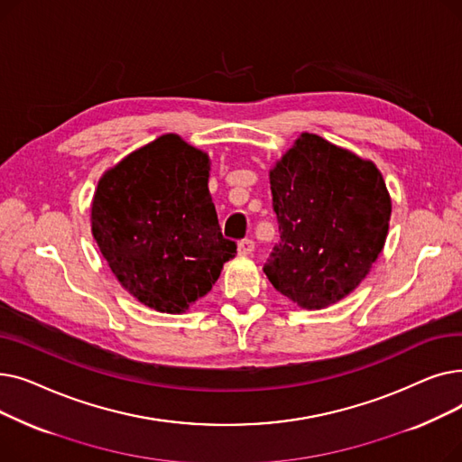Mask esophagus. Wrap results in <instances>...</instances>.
<instances>
[{
    "label": "esophagus",
    "mask_w": 462,
    "mask_h": 462,
    "mask_svg": "<svg viewBox=\"0 0 462 462\" xmlns=\"http://www.w3.org/2000/svg\"><path fill=\"white\" fill-rule=\"evenodd\" d=\"M253 251H254V241H253V239H249V237L241 239L239 244H237V253H239V254L249 256V254H253Z\"/></svg>",
    "instance_id": "1"
}]
</instances>
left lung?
<instances>
[{
    "mask_svg": "<svg viewBox=\"0 0 462 462\" xmlns=\"http://www.w3.org/2000/svg\"><path fill=\"white\" fill-rule=\"evenodd\" d=\"M281 239L263 273L303 309H324L365 279L383 249L392 199L371 161L303 133L270 172Z\"/></svg>",
    "mask_w": 462,
    "mask_h": 462,
    "instance_id": "obj_1",
    "label": "left lung"
}]
</instances>
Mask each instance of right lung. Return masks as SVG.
I'll use <instances>...</instances> for the list:
<instances>
[{"label": "right lung", "mask_w": 462, "mask_h": 462, "mask_svg": "<svg viewBox=\"0 0 462 462\" xmlns=\"http://www.w3.org/2000/svg\"><path fill=\"white\" fill-rule=\"evenodd\" d=\"M209 157L162 134L99 180L91 232L112 273L140 303L181 314L236 256L208 189Z\"/></svg>", "instance_id": "right-lung-1"}]
</instances>
